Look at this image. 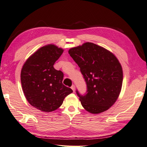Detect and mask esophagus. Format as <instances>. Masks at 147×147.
Wrapping results in <instances>:
<instances>
[{
  "instance_id": "34e87169",
  "label": "esophagus",
  "mask_w": 147,
  "mask_h": 147,
  "mask_svg": "<svg viewBox=\"0 0 147 147\" xmlns=\"http://www.w3.org/2000/svg\"><path fill=\"white\" fill-rule=\"evenodd\" d=\"M71 89H72L74 92H75V91H76V87H75V86H74V85H72V86H71Z\"/></svg>"
}]
</instances>
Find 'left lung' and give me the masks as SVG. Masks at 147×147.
I'll use <instances>...</instances> for the list:
<instances>
[{"instance_id": "1", "label": "left lung", "mask_w": 147, "mask_h": 147, "mask_svg": "<svg viewBox=\"0 0 147 147\" xmlns=\"http://www.w3.org/2000/svg\"><path fill=\"white\" fill-rule=\"evenodd\" d=\"M68 53L80 68L87 85L86 93L76 91L82 107L98 114L115 103L121 91L123 72L113 53L98 45L86 42Z\"/></svg>"}]
</instances>
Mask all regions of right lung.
<instances>
[{"label":"right lung","instance_id":"1","mask_svg":"<svg viewBox=\"0 0 147 147\" xmlns=\"http://www.w3.org/2000/svg\"><path fill=\"white\" fill-rule=\"evenodd\" d=\"M63 49L49 44L38 49L23 65L21 82L26 100L32 106L45 112L60 107L65 98L73 92L63 84V73L53 65Z\"/></svg>","mask_w":147,"mask_h":147}]
</instances>
